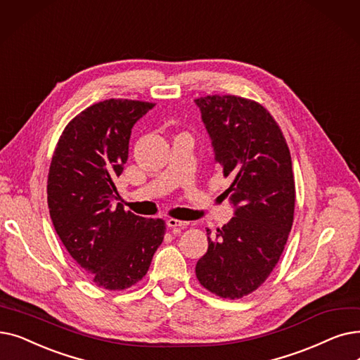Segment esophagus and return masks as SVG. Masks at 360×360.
Here are the masks:
<instances>
[{
    "label": "esophagus",
    "mask_w": 360,
    "mask_h": 360,
    "mask_svg": "<svg viewBox=\"0 0 360 360\" xmlns=\"http://www.w3.org/2000/svg\"><path fill=\"white\" fill-rule=\"evenodd\" d=\"M166 225L169 228H185L186 225H190V222H185V221H178V219H167Z\"/></svg>",
    "instance_id": "34e87169"
}]
</instances>
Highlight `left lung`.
<instances>
[{
  "label": "left lung",
  "instance_id": "left-lung-1",
  "mask_svg": "<svg viewBox=\"0 0 360 360\" xmlns=\"http://www.w3.org/2000/svg\"><path fill=\"white\" fill-rule=\"evenodd\" d=\"M214 162L232 182L233 217L210 237L195 264L200 284L224 299L257 290L283 255L294 217V178L285 138L271 113L236 96L195 100Z\"/></svg>",
  "mask_w": 360,
  "mask_h": 360
}]
</instances>
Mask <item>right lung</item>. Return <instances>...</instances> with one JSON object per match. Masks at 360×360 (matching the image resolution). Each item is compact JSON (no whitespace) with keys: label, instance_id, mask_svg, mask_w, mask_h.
Returning <instances> with one entry per match:
<instances>
[{"label":"right lung","instance_id":"obj_1","mask_svg":"<svg viewBox=\"0 0 360 360\" xmlns=\"http://www.w3.org/2000/svg\"><path fill=\"white\" fill-rule=\"evenodd\" d=\"M153 103L105 100L77 115L56 147L46 194L57 236L98 287L124 290L147 274L165 222L124 212L115 179L134 124Z\"/></svg>","mask_w":360,"mask_h":360}]
</instances>
